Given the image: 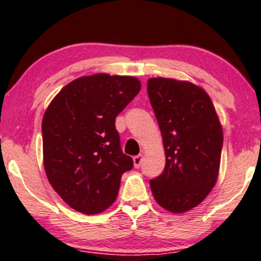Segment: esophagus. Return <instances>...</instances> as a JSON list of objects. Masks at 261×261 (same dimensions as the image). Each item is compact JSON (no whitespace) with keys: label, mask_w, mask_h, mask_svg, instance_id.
<instances>
[{"label":"esophagus","mask_w":261,"mask_h":261,"mask_svg":"<svg viewBox=\"0 0 261 261\" xmlns=\"http://www.w3.org/2000/svg\"><path fill=\"white\" fill-rule=\"evenodd\" d=\"M142 161H143V155H137L133 158V164H134V167L138 168L140 167V165H142Z\"/></svg>","instance_id":"34e87169"}]
</instances>
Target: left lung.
I'll list each match as a JSON object with an SVG mask.
<instances>
[{
	"instance_id": "8db88e82",
	"label": "left lung",
	"mask_w": 261,
	"mask_h": 261,
	"mask_svg": "<svg viewBox=\"0 0 261 261\" xmlns=\"http://www.w3.org/2000/svg\"><path fill=\"white\" fill-rule=\"evenodd\" d=\"M148 94L166 155L164 172L150 180L152 195L170 213H187L219 177L222 125L206 91L191 82L150 78Z\"/></svg>"
}]
</instances>
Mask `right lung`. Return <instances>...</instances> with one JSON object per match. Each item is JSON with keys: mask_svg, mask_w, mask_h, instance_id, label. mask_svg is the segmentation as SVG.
I'll list each match as a JSON object with an SVG mask.
<instances>
[{"mask_svg": "<svg viewBox=\"0 0 261 261\" xmlns=\"http://www.w3.org/2000/svg\"><path fill=\"white\" fill-rule=\"evenodd\" d=\"M142 84L136 76L97 73L70 82L42 118L46 177L79 213L99 214L117 198L121 177L133 167L119 145L115 119Z\"/></svg>", "mask_w": 261, "mask_h": 261, "instance_id": "add662e5", "label": "right lung"}]
</instances>
